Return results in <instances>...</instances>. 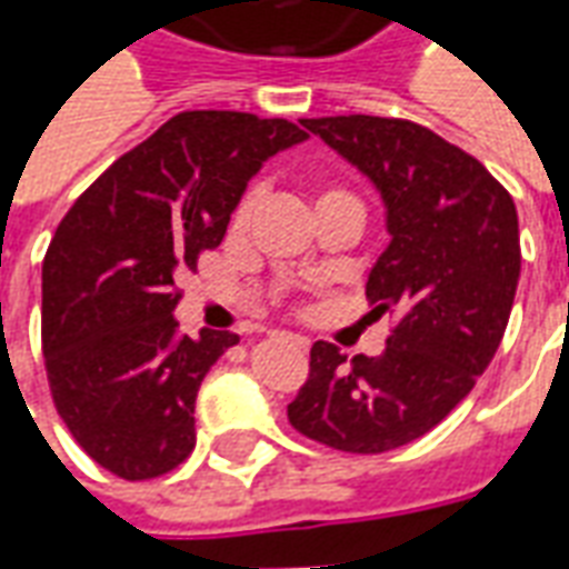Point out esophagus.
I'll use <instances>...</instances> for the list:
<instances>
[{
	"mask_svg": "<svg viewBox=\"0 0 569 569\" xmlns=\"http://www.w3.org/2000/svg\"><path fill=\"white\" fill-rule=\"evenodd\" d=\"M271 335H280V338H289L292 345L298 347V350H308V341L301 338V335H286V332H271Z\"/></svg>",
	"mask_w": 569,
	"mask_h": 569,
	"instance_id": "34e87169",
	"label": "esophagus"
}]
</instances>
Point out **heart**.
Instances as JSON below:
<instances>
[{
	"label": "heart",
	"instance_id": "b5f03b06",
	"mask_svg": "<svg viewBox=\"0 0 569 569\" xmlns=\"http://www.w3.org/2000/svg\"><path fill=\"white\" fill-rule=\"evenodd\" d=\"M256 200H259V191H256V188H249L247 194L237 200L234 224L247 222V216L252 212V207H256ZM326 200H353V203H357V198H353V194H347V191H341V188H326V191H320L317 203H326Z\"/></svg>",
	"mask_w": 569,
	"mask_h": 569
}]
</instances>
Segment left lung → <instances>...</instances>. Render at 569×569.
Returning a JSON list of instances; mask_svg holds the SVG:
<instances>
[{
  "instance_id": "1",
  "label": "left lung",
  "mask_w": 569,
  "mask_h": 569,
  "mask_svg": "<svg viewBox=\"0 0 569 569\" xmlns=\"http://www.w3.org/2000/svg\"><path fill=\"white\" fill-rule=\"evenodd\" d=\"M301 124L381 191L390 247L366 298L396 326L381 357L310 347L289 423L335 451H393L448 418L500 347L521 273L515 200L485 163L406 118Z\"/></svg>"
}]
</instances>
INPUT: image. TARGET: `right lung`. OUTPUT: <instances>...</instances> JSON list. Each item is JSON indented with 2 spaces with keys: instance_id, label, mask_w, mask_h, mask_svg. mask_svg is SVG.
Returning <instances> with one entry per match:
<instances>
[{
  "instance_id": "add662e5",
  "label": "right lung",
  "mask_w": 569,
  "mask_h": 569,
  "mask_svg": "<svg viewBox=\"0 0 569 569\" xmlns=\"http://www.w3.org/2000/svg\"><path fill=\"white\" fill-rule=\"evenodd\" d=\"M308 140L286 118L179 112L121 154L57 224L42 261V350L57 415L93 463L124 481L194 451V399L240 338H188L176 280L222 243L247 182Z\"/></svg>"
}]
</instances>
